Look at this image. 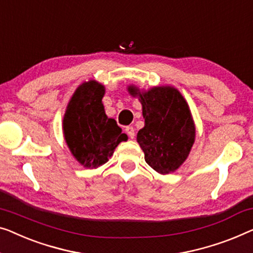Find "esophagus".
<instances>
[{
  "label": "esophagus",
  "instance_id": "obj_1",
  "mask_svg": "<svg viewBox=\"0 0 253 253\" xmlns=\"http://www.w3.org/2000/svg\"><path fill=\"white\" fill-rule=\"evenodd\" d=\"M126 132L127 133V135H129L131 139L134 138V129L132 126H126Z\"/></svg>",
  "mask_w": 253,
  "mask_h": 253
}]
</instances>
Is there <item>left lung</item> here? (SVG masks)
<instances>
[{
    "label": "left lung",
    "mask_w": 253,
    "mask_h": 253,
    "mask_svg": "<svg viewBox=\"0 0 253 253\" xmlns=\"http://www.w3.org/2000/svg\"><path fill=\"white\" fill-rule=\"evenodd\" d=\"M127 91L142 106L145 126L138 131L137 141L146 163L161 174L178 170L195 141V123L187 101L171 85L144 91L132 84Z\"/></svg>",
    "instance_id": "left-lung-1"
}]
</instances>
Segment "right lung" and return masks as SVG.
<instances>
[{"label": "right lung", "instance_id": "add662e5", "mask_svg": "<svg viewBox=\"0 0 253 253\" xmlns=\"http://www.w3.org/2000/svg\"><path fill=\"white\" fill-rule=\"evenodd\" d=\"M105 86L90 80L73 93L63 120L65 141L75 160L86 169H96L107 162L121 141L127 135L116 121L105 113L102 98Z\"/></svg>", "mask_w": 253, "mask_h": 253}]
</instances>
